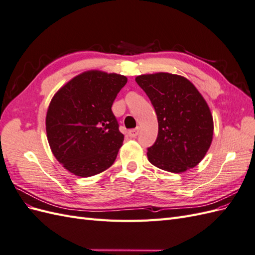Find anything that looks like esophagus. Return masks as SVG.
Returning a JSON list of instances; mask_svg holds the SVG:
<instances>
[{
  "label": "esophagus",
  "mask_w": 255,
  "mask_h": 255,
  "mask_svg": "<svg viewBox=\"0 0 255 255\" xmlns=\"http://www.w3.org/2000/svg\"><path fill=\"white\" fill-rule=\"evenodd\" d=\"M128 136L130 138H135L138 134H139V128H133V129H129L128 130Z\"/></svg>",
  "instance_id": "1"
}]
</instances>
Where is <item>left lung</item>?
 <instances>
[{
    "label": "left lung",
    "instance_id": "8db88e82",
    "mask_svg": "<svg viewBox=\"0 0 255 255\" xmlns=\"http://www.w3.org/2000/svg\"><path fill=\"white\" fill-rule=\"evenodd\" d=\"M135 81L157 115L158 135L146 153L150 163L173 173L196 167L210 149L214 134L213 116L202 95L177 74H141Z\"/></svg>",
    "mask_w": 255,
    "mask_h": 255
}]
</instances>
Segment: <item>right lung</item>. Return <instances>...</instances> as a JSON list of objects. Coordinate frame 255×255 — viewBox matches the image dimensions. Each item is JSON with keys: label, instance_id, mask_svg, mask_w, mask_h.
I'll return each instance as SVG.
<instances>
[{"label": "right lung", "instance_id": "right-lung-1", "mask_svg": "<svg viewBox=\"0 0 255 255\" xmlns=\"http://www.w3.org/2000/svg\"><path fill=\"white\" fill-rule=\"evenodd\" d=\"M127 76L100 70L74 76L52 98L45 129L53 155L69 172L92 176L110 168L125 136L112 105Z\"/></svg>", "mask_w": 255, "mask_h": 255}]
</instances>
